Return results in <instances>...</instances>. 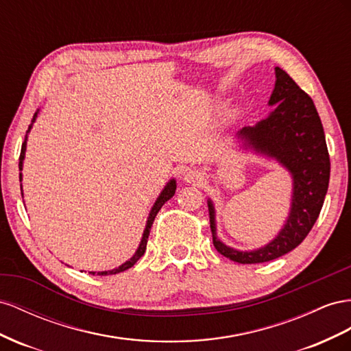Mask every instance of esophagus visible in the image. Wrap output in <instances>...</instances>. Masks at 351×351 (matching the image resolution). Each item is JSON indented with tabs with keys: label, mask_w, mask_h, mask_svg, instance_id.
Instances as JSON below:
<instances>
[{
	"label": "esophagus",
	"mask_w": 351,
	"mask_h": 351,
	"mask_svg": "<svg viewBox=\"0 0 351 351\" xmlns=\"http://www.w3.org/2000/svg\"><path fill=\"white\" fill-rule=\"evenodd\" d=\"M202 173L197 172V170H186L185 175H184V181L188 184H199L202 182Z\"/></svg>",
	"instance_id": "esophagus-1"
}]
</instances>
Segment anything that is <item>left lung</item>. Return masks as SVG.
I'll list each match as a JSON object with an SVG mask.
<instances>
[{
	"label": "left lung",
	"mask_w": 351,
	"mask_h": 351,
	"mask_svg": "<svg viewBox=\"0 0 351 351\" xmlns=\"http://www.w3.org/2000/svg\"><path fill=\"white\" fill-rule=\"evenodd\" d=\"M275 88L269 98L272 112L254 126H244L235 134L239 148L281 165L293 179L291 206L278 235L254 250H237L222 243L216 229V208L207 199L210 228L217 252L243 265L265 263L291 252L313 228L328 191L329 154L317 110L293 77L275 67Z\"/></svg>",
	"instance_id": "obj_1"
}]
</instances>
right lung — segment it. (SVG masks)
Returning a JSON list of instances; mask_svg holds the SVG:
<instances>
[{
  "label": "right lung",
  "mask_w": 351,
  "mask_h": 351,
  "mask_svg": "<svg viewBox=\"0 0 351 351\" xmlns=\"http://www.w3.org/2000/svg\"><path fill=\"white\" fill-rule=\"evenodd\" d=\"M38 113H39V110H36V113L34 114L32 123L29 125L27 131H26L25 143L22 144V153H20V158H19V169H20V170H23V160H25V156H26L27 135H29V132H31V129H32V126H34V123H35V120H36V117H38ZM20 182H22V173H20ZM20 189H22V195H23L22 184H20ZM175 191H176V181H175V179H170V181H169V182L165 185V188L162 189V193L158 194V197H157V199L154 202L152 210H149L148 217H147V223H145V228H144V234H143V238H141V243H139L135 254H134L131 258L126 260L125 263H122L119 267H114V269H112V270H103V272H89V274H93V275L97 274V275H99V276H104V275H116V274L123 272V270H126V269H129V267H132V266L138 262V260L144 256V253H145L147 239H148L149 231H152V226H153L154 219H156V216H157V213H158V210L162 208V206L167 202V199H170V198H172V197L175 195Z\"/></svg>",
  "instance_id": "add662e5"
}]
</instances>
